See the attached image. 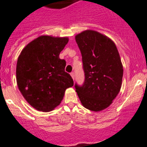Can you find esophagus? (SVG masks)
<instances>
[{
    "instance_id": "obj_1",
    "label": "esophagus",
    "mask_w": 147,
    "mask_h": 147,
    "mask_svg": "<svg viewBox=\"0 0 147 147\" xmlns=\"http://www.w3.org/2000/svg\"><path fill=\"white\" fill-rule=\"evenodd\" d=\"M71 76L72 78H73V79L74 80V78H75V75H74V73H71Z\"/></svg>"
}]
</instances>
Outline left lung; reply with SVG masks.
Listing matches in <instances>:
<instances>
[{"label":"left lung","instance_id":"left-lung-1","mask_svg":"<svg viewBox=\"0 0 147 147\" xmlns=\"http://www.w3.org/2000/svg\"><path fill=\"white\" fill-rule=\"evenodd\" d=\"M82 55L85 81L75 88L83 107L92 111L108 108L119 93L123 65L114 42L96 30H86L76 35Z\"/></svg>","mask_w":147,"mask_h":147}]
</instances>
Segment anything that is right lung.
Segmentation results:
<instances>
[{
    "label": "right lung",
    "mask_w": 147,
    "mask_h": 147,
    "mask_svg": "<svg viewBox=\"0 0 147 147\" xmlns=\"http://www.w3.org/2000/svg\"><path fill=\"white\" fill-rule=\"evenodd\" d=\"M68 37L40 36L28 43L17 61L16 81L28 103L38 111L48 112L59 105L66 88L74 86L65 72L66 61L59 59Z\"/></svg>",
    "instance_id": "1"
}]
</instances>
